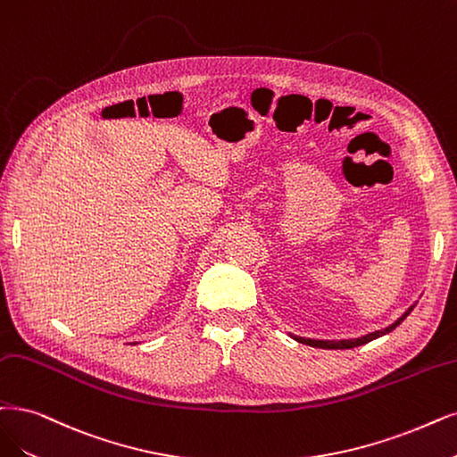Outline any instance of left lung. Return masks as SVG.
<instances>
[{
  "mask_svg": "<svg viewBox=\"0 0 457 457\" xmlns=\"http://www.w3.org/2000/svg\"><path fill=\"white\" fill-rule=\"evenodd\" d=\"M412 309H414V307H411V309H409L407 312H404V314L397 320V322L392 324L390 328L375 331V333H369V335H365V337H360V339H350V341H316V339H303V337H294V339H295L297 343H303V345H309V346H314V348H328V350H345V348L361 346V345H365V343H369V341L378 339V337H382V335H386V333L394 331V329L403 322V320L411 314Z\"/></svg>",
  "mask_w": 457,
  "mask_h": 457,
  "instance_id": "8db88e82",
  "label": "left lung"
}]
</instances>
